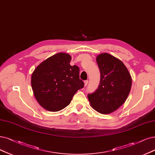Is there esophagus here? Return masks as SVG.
Masks as SVG:
<instances>
[{"label":"esophagus","instance_id":"1","mask_svg":"<svg viewBox=\"0 0 155 155\" xmlns=\"http://www.w3.org/2000/svg\"><path fill=\"white\" fill-rule=\"evenodd\" d=\"M88 81H84V85H85V86H86V85H87V84H88Z\"/></svg>","mask_w":155,"mask_h":155}]
</instances>
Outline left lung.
I'll return each instance as SVG.
<instances>
[{"instance_id":"obj_1","label":"left lung","mask_w":155,"mask_h":155,"mask_svg":"<svg viewBox=\"0 0 155 155\" xmlns=\"http://www.w3.org/2000/svg\"><path fill=\"white\" fill-rule=\"evenodd\" d=\"M101 78L94 93L89 94V101L95 110L110 114L127 100L131 87V77L123 62L114 56L102 53L96 57Z\"/></svg>"}]
</instances>
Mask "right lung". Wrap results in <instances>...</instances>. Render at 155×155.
Here are the masks:
<instances>
[{
	"label": "right lung",
	"mask_w": 155,
	"mask_h": 155,
	"mask_svg": "<svg viewBox=\"0 0 155 155\" xmlns=\"http://www.w3.org/2000/svg\"><path fill=\"white\" fill-rule=\"evenodd\" d=\"M71 57L60 52L48 57L32 73L34 96L45 109L57 112L67 107L84 84L79 77V68L71 66Z\"/></svg>",
	"instance_id": "add662e5"
}]
</instances>
